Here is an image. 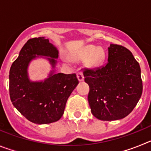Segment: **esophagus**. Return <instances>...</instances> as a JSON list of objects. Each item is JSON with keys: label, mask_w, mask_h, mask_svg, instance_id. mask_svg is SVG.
Instances as JSON below:
<instances>
[{"label": "esophagus", "mask_w": 151, "mask_h": 151, "mask_svg": "<svg viewBox=\"0 0 151 151\" xmlns=\"http://www.w3.org/2000/svg\"><path fill=\"white\" fill-rule=\"evenodd\" d=\"M77 78H78V81L79 82H82V81H83L84 80V75H83V73L82 72H78V73H77Z\"/></svg>", "instance_id": "34e87169"}]
</instances>
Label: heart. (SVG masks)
Masks as SVG:
<instances>
[{"mask_svg": "<svg viewBox=\"0 0 151 151\" xmlns=\"http://www.w3.org/2000/svg\"><path fill=\"white\" fill-rule=\"evenodd\" d=\"M74 57L78 60L87 59L88 66L91 67L101 66L105 59V53L102 48H97L94 45H87L78 50Z\"/></svg>", "mask_w": 151, "mask_h": 151, "instance_id": "obj_1", "label": "heart"}]
</instances>
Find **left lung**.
Listing matches in <instances>:
<instances>
[{"instance_id": "obj_1", "label": "left lung", "mask_w": 151, "mask_h": 151, "mask_svg": "<svg viewBox=\"0 0 151 151\" xmlns=\"http://www.w3.org/2000/svg\"><path fill=\"white\" fill-rule=\"evenodd\" d=\"M91 113L103 121L127 116L141 98L143 85L139 63L132 52L118 45L108 47L107 62L95 69H85Z\"/></svg>"}]
</instances>
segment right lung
<instances>
[{
  "label": "right lung",
  "mask_w": 151,
  "mask_h": 151,
  "mask_svg": "<svg viewBox=\"0 0 151 151\" xmlns=\"http://www.w3.org/2000/svg\"><path fill=\"white\" fill-rule=\"evenodd\" d=\"M58 50L44 37L31 38L12 64L9 75L10 97L13 105L28 120L36 124L57 122L63 115L66 101L78 84L76 75L54 73L41 82H32L28 76L29 63L38 56L47 57L55 67Z\"/></svg>",
  "instance_id": "right-lung-1"
}]
</instances>
